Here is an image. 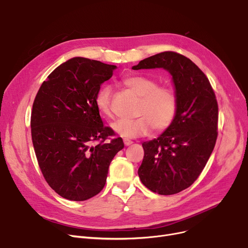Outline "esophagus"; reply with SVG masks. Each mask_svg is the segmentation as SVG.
<instances>
[{
	"label": "esophagus",
	"mask_w": 248,
	"mask_h": 248,
	"mask_svg": "<svg viewBox=\"0 0 248 248\" xmlns=\"http://www.w3.org/2000/svg\"><path fill=\"white\" fill-rule=\"evenodd\" d=\"M124 142L125 146H129V145L133 144V140H128V139H124Z\"/></svg>",
	"instance_id": "1"
}]
</instances>
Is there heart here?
<instances>
[{"instance_id": "b5f03b06", "label": "heart", "mask_w": 248, "mask_h": 248, "mask_svg": "<svg viewBox=\"0 0 248 248\" xmlns=\"http://www.w3.org/2000/svg\"><path fill=\"white\" fill-rule=\"evenodd\" d=\"M124 85L140 97L134 120H119L112 124L113 131L123 138L136 139L148 136L153 128L163 132L172 124L178 109L176 90L168 85H159L153 78L131 74L123 78ZM111 89L104 86L95 95V106L104 117L113 116L111 108Z\"/></svg>"}]
</instances>
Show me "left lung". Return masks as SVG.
I'll return each mask as SVG.
<instances>
[{
	"label": "left lung",
	"mask_w": 248,
	"mask_h": 248,
	"mask_svg": "<svg viewBox=\"0 0 248 248\" xmlns=\"http://www.w3.org/2000/svg\"><path fill=\"white\" fill-rule=\"evenodd\" d=\"M151 68H164L173 76L178 109L164 134L142 144L138 174L151 191L173 195L190 187L210 158L218 136V103L207 76L186 56L165 51L133 67Z\"/></svg>",
	"instance_id": "left-lung-1"
}]
</instances>
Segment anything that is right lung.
<instances>
[{"mask_svg": "<svg viewBox=\"0 0 248 248\" xmlns=\"http://www.w3.org/2000/svg\"><path fill=\"white\" fill-rule=\"evenodd\" d=\"M115 65L75 57L52 71L39 88L31 134L39 168L61 197L84 201L106 185L108 167L124 149L122 138L103 125L95 106L100 85Z\"/></svg>", "mask_w": 248, "mask_h": 248, "instance_id": "obj_1", "label": "right lung"}]
</instances>
